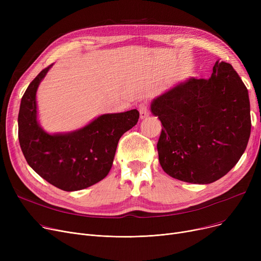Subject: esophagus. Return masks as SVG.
<instances>
[{"instance_id":"esophagus-1","label":"esophagus","mask_w":261,"mask_h":261,"mask_svg":"<svg viewBox=\"0 0 261 261\" xmlns=\"http://www.w3.org/2000/svg\"><path fill=\"white\" fill-rule=\"evenodd\" d=\"M139 111H140V116L142 119L146 118L149 115V108H148V103L147 102H142L139 106Z\"/></svg>"}]
</instances>
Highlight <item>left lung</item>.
I'll use <instances>...</instances> for the list:
<instances>
[{
  "label": "left lung",
  "instance_id": "1",
  "mask_svg": "<svg viewBox=\"0 0 261 261\" xmlns=\"http://www.w3.org/2000/svg\"><path fill=\"white\" fill-rule=\"evenodd\" d=\"M163 170L180 181L210 184L238 163L251 134L248 89L232 66L217 61L210 79L190 78L159 96Z\"/></svg>",
  "mask_w": 261,
  "mask_h": 261
}]
</instances>
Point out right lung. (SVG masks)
Wrapping results in <instances>:
<instances>
[{
	"label": "right lung",
	"instance_id": "right-lung-1",
	"mask_svg": "<svg viewBox=\"0 0 261 261\" xmlns=\"http://www.w3.org/2000/svg\"><path fill=\"white\" fill-rule=\"evenodd\" d=\"M53 64L26 89L18 116L19 142L29 165L45 181L65 191L90 187L112 167L121 135L136 125L140 112L103 114L75 132L50 135L37 121L36 92Z\"/></svg>",
	"mask_w": 261,
	"mask_h": 261
}]
</instances>
